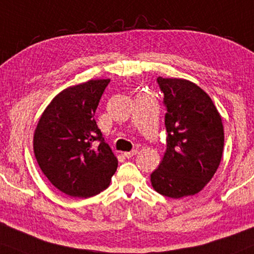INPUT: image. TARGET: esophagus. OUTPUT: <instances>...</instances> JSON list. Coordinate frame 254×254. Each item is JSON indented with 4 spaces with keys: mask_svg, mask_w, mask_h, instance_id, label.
<instances>
[{
    "mask_svg": "<svg viewBox=\"0 0 254 254\" xmlns=\"http://www.w3.org/2000/svg\"><path fill=\"white\" fill-rule=\"evenodd\" d=\"M136 153H137V150L129 151V152H124V157H127V158H132V157L136 155Z\"/></svg>",
    "mask_w": 254,
    "mask_h": 254,
    "instance_id": "esophagus-1",
    "label": "esophagus"
}]
</instances>
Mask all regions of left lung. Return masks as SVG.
Here are the masks:
<instances>
[{"label":"left lung","instance_id":"1","mask_svg":"<svg viewBox=\"0 0 254 254\" xmlns=\"http://www.w3.org/2000/svg\"><path fill=\"white\" fill-rule=\"evenodd\" d=\"M164 94L166 150L151 185L178 199L200 192L212 179L224 149V127L212 99L184 78H157Z\"/></svg>","mask_w":254,"mask_h":254}]
</instances>
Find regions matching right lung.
<instances>
[{
  "label": "right lung",
  "mask_w": 254,
  "mask_h": 254,
  "mask_svg": "<svg viewBox=\"0 0 254 254\" xmlns=\"http://www.w3.org/2000/svg\"><path fill=\"white\" fill-rule=\"evenodd\" d=\"M109 82V78L90 79L62 90L41 115L35 129L38 166L51 184L70 197L101 193L117 170L118 160L94 117Z\"/></svg>",
  "instance_id": "1"
}]
</instances>
